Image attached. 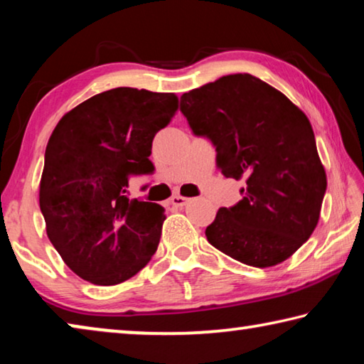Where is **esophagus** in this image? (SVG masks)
Returning a JSON list of instances; mask_svg holds the SVG:
<instances>
[{
  "mask_svg": "<svg viewBox=\"0 0 364 364\" xmlns=\"http://www.w3.org/2000/svg\"><path fill=\"white\" fill-rule=\"evenodd\" d=\"M189 202V199L188 197H183V196H180V194H176V196H173L170 199V204L173 205V207H184Z\"/></svg>",
  "mask_w": 364,
  "mask_h": 364,
  "instance_id": "obj_1",
  "label": "esophagus"
}]
</instances>
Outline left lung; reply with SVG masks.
Masks as SVG:
<instances>
[{"mask_svg":"<svg viewBox=\"0 0 364 364\" xmlns=\"http://www.w3.org/2000/svg\"><path fill=\"white\" fill-rule=\"evenodd\" d=\"M181 112L213 143L221 173L245 183L242 199L207 226V241L250 267L287 260L315 231L328 186L306 115L249 73L184 93Z\"/></svg>","mask_w":364,"mask_h":364,"instance_id":"1","label":"left lung"}]
</instances>
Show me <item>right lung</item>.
Segmentation results:
<instances>
[{"label":"right lung","mask_w":364,"mask_h":364,"mask_svg":"<svg viewBox=\"0 0 364 364\" xmlns=\"http://www.w3.org/2000/svg\"><path fill=\"white\" fill-rule=\"evenodd\" d=\"M178 110L173 93L114 88L69 110L45 152L40 208L46 234L80 278L115 286L156 254L164 207L127 196L128 178L152 173V139Z\"/></svg>","instance_id":"add662e5"}]
</instances>
